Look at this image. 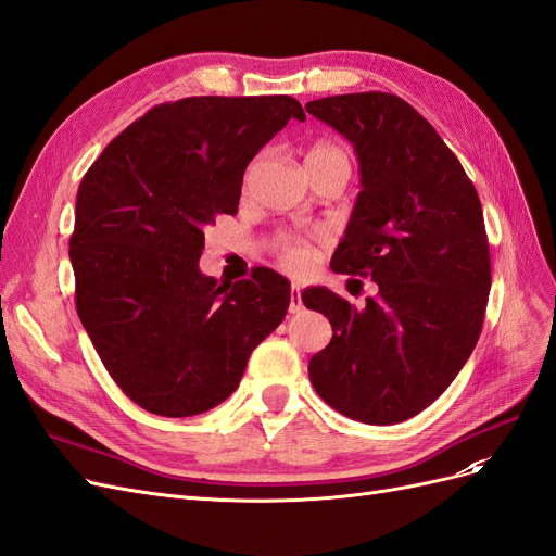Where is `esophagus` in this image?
<instances>
[{
    "instance_id": "1",
    "label": "esophagus",
    "mask_w": 556,
    "mask_h": 556,
    "mask_svg": "<svg viewBox=\"0 0 556 556\" xmlns=\"http://www.w3.org/2000/svg\"><path fill=\"white\" fill-rule=\"evenodd\" d=\"M301 311H304V301H301V290H299V285H292L290 313H301Z\"/></svg>"
}]
</instances>
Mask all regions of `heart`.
<instances>
[{
  "label": "heart",
  "mask_w": 556,
  "mask_h": 556,
  "mask_svg": "<svg viewBox=\"0 0 556 556\" xmlns=\"http://www.w3.org/2000/svg\"><path fill=\"white\" fill-rule=\"evenodd\" d=\"M331 157H345L343 150L339 146L333 143H315L311 150H308V157H306V164L308 162H319V160H331ZM252 169H255V164L250 166L248 176L252 174ZM311 260V245L306 241L301 239H288L282 241L280 245V262L288 266V268H304Z\"/></svg>",
  "instance_id": "heart-1"
}]
</instances>
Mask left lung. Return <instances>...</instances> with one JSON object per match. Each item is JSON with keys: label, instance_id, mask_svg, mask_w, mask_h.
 Instances as JSON below:
<instances>
[{"label": "left lung", "instance_id": "left-lung-1", "mask_svg": "<svg viewBox=\"0 0 556 556\" xmlns=\"http://www.w3.org/2000/svg\"><path fill=\"white\" fill-rule=\"evenodd\" d=\"M306 111L359 160L362 192L331 268L378 285L362 311L327 288L301 294L333 329L308 376L341 415L396 425L431 406L478 343L492 288L480 199L457 155L401 97L336 94Z\"/></svg>", "mask_w": 556, "mask_h": 556}]
</instances>
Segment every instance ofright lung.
I'll list each match as a JSON object with an SVG mask.
<instances>
[{"label": "right lung", "instance_id": "1", "mask_svg": "<svg viewBox=\"0 0 556 556\" xmlns=\"http://www.w3.org/2000/svg\"><path fill=\"white\" fill-rule=\"evenodd\" d=\"M294 97H188L150 109L104 148L76 197V311L99 359L143 410L206 413L237 390L250 352L290 306L271 268L220 285L199 271L204 229L239 208L250 160Z\"/></svg>", "mask_w": 556, "mask_h": 556}]
</instances>
